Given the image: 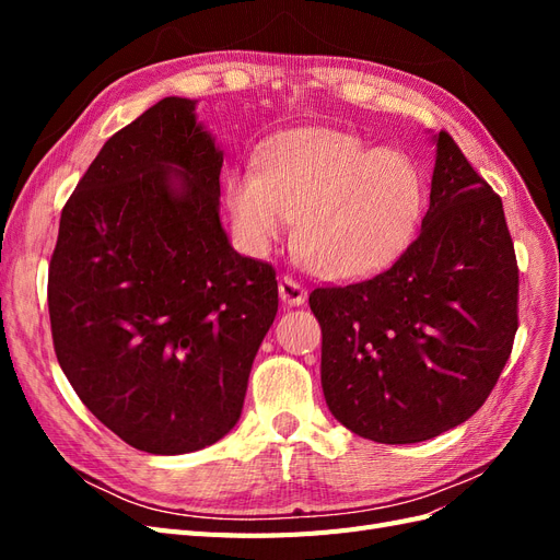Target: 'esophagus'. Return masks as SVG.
Listing matches in <instances>:
<instances>
[{
  "label": "esophagus",
  "mask_w": 560,
  "mask_h": 560,
  "mask_svg": "<svg viewBox=\"0 0 560 560\" xmlns=\"http://www.w3.org/2000/svg\"><path fill=\"white\" fill-rule=\"evenodd\" d=\"M280 299L287 303V306H303L308 299L306 287H303L299 280L292 276H282L280 278Z\"/></svg>",
  "instance_id": "34e87169"
}]
</instances>
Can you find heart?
Instances as JSON below:
<instances>
[{
  "label": "heart",
  "mask_w": 560,
  "mask_h": 560,
  "mask_svg": "<svg viewBox=\"0 0 560 560\" xmlns=\"http://www.w3.org/2000/svg\"><path fill=\"white\" fill-rule=\"evenodd\" d=\"M411 159L374 149L352 132L294 128L259 151V173L229 179V206L254 252L278 243L296 219L301 257L325 278H360L409 245L422 214Z\"/></svg>",
  "instance_id": "obj_1"
}]
</instances>
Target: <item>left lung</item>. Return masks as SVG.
Returning a JSON list of instances; mask_svg holds the SVG:
<instances>
[{
	"label": "left lung",
	"instance_id": "obj_1",
	"mask_svg": "<svg viewBox=\"0 0 560 560\" xmlns=\"http://www.w3.org/2000/svg\"><path fill=\"white\" fill-rule=\"evenodd\" d=\"M422 229L383 273L317 287L322 389L378 444H416L477 413L518 329V266L500 196L446 130Z\"/></svg>",
	"mask_w": 560,
	"mask_h": 560
}]
</instances>
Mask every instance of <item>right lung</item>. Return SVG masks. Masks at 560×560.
Here are the masks:
<instances>
[{
    "label": "right lung",
    "instance_id": "add662e5",
    "mask_svg": "<svg viewBox=\"0 0 560 560\" xmlns=\"http://www.w3.org/2000/svg\"><path fill=\"white\" fill-rule=\"evenodd\" d=\"M196 103L163 97L100 149L65 202L48 266L60 369L126 444L179 455L241 418L278 313L276 268L219 222L224 156Z\"/></svg>",
    "mask_w": 560,
    "mask_h": 560
}]
</instances>
